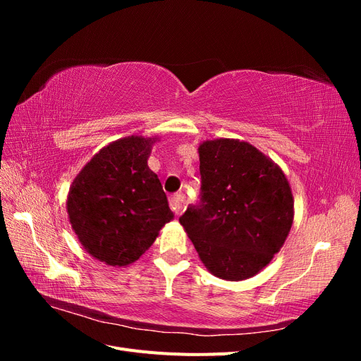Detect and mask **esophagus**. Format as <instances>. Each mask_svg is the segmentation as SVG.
Segmentation results:
<instances>
[{"instance_id": "obj_1", "label": "esophagus", "mask_w": 361, "mask_h": 361, "mask_svg": "<svg viewBox=\"0 0 361 361\" xmlns=\"http://www.w3.org/2000/svg\"><path fill=\"white\" fill-rule=\"evenodd\" d=\"M170 207L176 215H180L183 212L185 206L182 203V195L180 194H173L171 195V197H170Z\"/></svg>"}]
</instances>
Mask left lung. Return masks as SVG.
I'll list each match as a JSON object with an SVG mask.
<instances>
[{
    "label": "left lung",
    "instance_id": "8db88e82",
    "mask_svg": "<svg viewBox=\"0 0 361 361\" xmlns=\"http://www.w3.org/2000/svg\"><path fill=\"white\" fill-rule=\"evenodd\" d=\"M199 158L202 202L179 223L211 274L247 280L269 264L290 232L289 180L279 164L236 138L203 141Z\"/></svg>",
    "mask_w": 361,
    "mask_h": 361
}]
</instances>
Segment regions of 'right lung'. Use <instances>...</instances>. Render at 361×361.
<instances>
[{"mask_svg":"<svg viewBox=\"0 0 361 361\" xmlns=\"http://www.w3.org/2000/svg\"><path fill=\"white\" fill-rule=\"evenodd\" d=\"M159 137L129 135L102 147L76 174L66 200L72 231L87 253L128 267L173 220L167 195L147 166Z\"/></svg>","mask_w":361,"mask_h":361,"instance_id":"right-lung-1","label":"right lung"}]
</instances>
